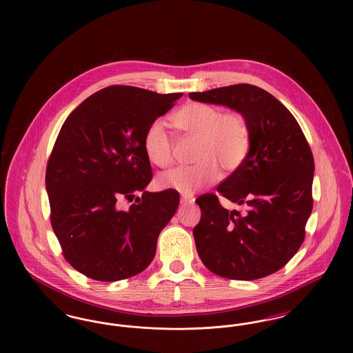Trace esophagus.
<instances>
[{
    "label": "esophagus",
    "instance_id": "esophagus-1",
    "mask_svg": "<svg viewBox=\"0 0 353 353\" xmlns=\"http://www.w3.org/2000/svg\"><path fill=\"white\" fill-rule=\"evenodd\" d=\"M193 202V199H190V197H185V196H183L181 199H180V203L181 205H189V203H192Z\"/></svg>",
    "mask_w": 353,
    "mask_h": 353
}]
</instances>
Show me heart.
Returning a JSON list of instances; mask_svg holds the SVG:
<instances>
[{"mask_svg":"<svg viewBox=\"0 0 353 353\" xmlns=\"http://www.w3.org/2000/svg\"><path fill=\"white\" fill-rule=\"evenodd\" d=\"M173 121L185 134L199 137L193 156L196 164L161 173L157 177L160 188L190 196L214 183L219 170L222 176H229L243 164L250 148V127L243 115L223 112L206 103H189L174 114ZM143 143L152 164L160 168L172 164L173 137L163 119L148 125Z\"/></svg>","mask_w":353,"mask_h":353,"instance_id":"1","label":"heart"}]
</instances>
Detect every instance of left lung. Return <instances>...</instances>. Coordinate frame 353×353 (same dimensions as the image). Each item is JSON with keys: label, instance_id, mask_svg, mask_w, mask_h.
<instances>
[{"label": "left lung", "instance_id": "left-lung-1", "mask_svg": "<svg viewBox=\"0 0 353 353\" xmlns=\"http://www.w3.org/2000/svg\"><path fill=\"white\" fill-rule=\"evenodd\" d=\"M189 98L228 105L250 127V148L239 168L216 188L242 210H228L214 193L196 202L201 219L193 235L202 263L219 276L261 279L296 254L312 212L315 163L296 119L268 91L233 84Z\"/></svg>", "mask_w": 353, "mask_h": 353}]
</instances>
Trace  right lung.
I'll return each mask as SVG.
<instances>
[{"instance_id": "1", "label": "right lung", "mask_w": 353, "mask_h": 353, "mask_svg": "<svg viewBox=\"0 0 353 353\" xmlns=\"http://www.w3.org/2000/svg\"><path fill=\"white\" fill-rule=\"evenodd\" d=\"M181 95L115 84L63 123L46 167L50 222L65 259L87 278L117 282L150 266L180 194L144 190L152 180L144 134ZM127 199L135 202L121 208Z\"/></svg>"}]
</instances>
